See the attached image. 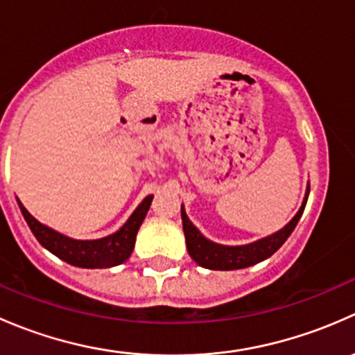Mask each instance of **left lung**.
Returning a JSON list of instances; mask_svg holds the SVG:
<instances>
[{
    "mask_svg": "<svg viewBox=\"0 0 355 355\" xmlns=\"http://www.w3.org/2000/svg\"><path fill=\"white\" fill-rule=\"evenodd\" d=\"M307 198H309V184H307L306 196H304V200L302 204H300L299 211H297L295 216H293L284 228H280V230L275 232V234L268 235V237H263L259 239V241L250 242V244L245 245H223L206 239L200 234L199 228L189 220L184 204H182V225H184L189 256H191L199 266L206 268V270L216 271L242 270V268H249L252 266V264L261 263V261L273 256V254L285 244V241L290 237V234H292L293 228L299 223L300 216H302Z\"/></svg>",
    "mask_w": 355,
    "mask_h": 355,
    "instance_id": "1",
    "label": "left lung"
}]
</instances>
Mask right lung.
<instances>
[{
  "label": "right lung",
  "mask_w": 355,
  "mask_h": 355,
  "mask_svg": "<svg viewBox=\"0 0 355 355\" xmlns=\"http://www.w3.org/2000/svg\"><path fill=\"white\" fill-rule=\"evenodd\" d=\"M153 198L155 196H148V198L142 200L135 207L134 213L130 214V218L121 225L120 230H116L111 235H106L103 239H92V241L71 239L68 235L53 230L51 227L35 220L25 209L19 198H17V202H19V207L22 211L28 228H31L34 237L37 239L39 244L44 247V249H48L49 252L55 254L56 257H60L65 263L71 264V266L94 270V268L118 266V264L125 263L130 257L135 245V237H137L139 228H141L142 221H144L146 214H148Z\"/></svg>",
  "instance_id": "add662e5"
}]
</instances>
